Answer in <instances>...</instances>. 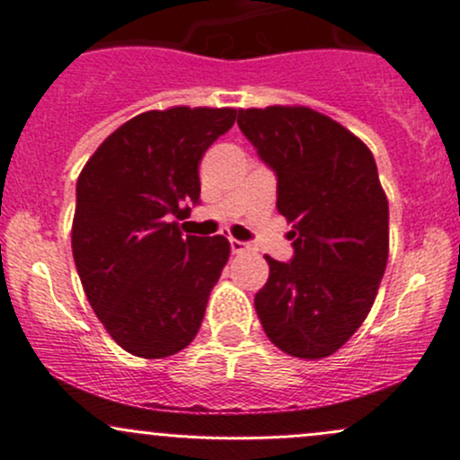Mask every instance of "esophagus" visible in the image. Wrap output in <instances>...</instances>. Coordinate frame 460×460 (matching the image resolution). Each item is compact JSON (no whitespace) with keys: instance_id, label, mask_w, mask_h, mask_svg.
Instances as JSON below:
<instances>
[{"instance_id":"esophagus-1","label":"esophagus","mask_w":460,"mask_h":460,"mask_svg":"<svg viewBox=\"0 0 460 460\" xmlns=\"http://www.w3.org/2000/svg\"><path fill=\"white\" fill-rule=\"evenodd\" d=\"M229 244H231V253H235V256H238V253L249 252V244L247 243H240V240H235V238H231Z\"/></svg>"}]
</instances>
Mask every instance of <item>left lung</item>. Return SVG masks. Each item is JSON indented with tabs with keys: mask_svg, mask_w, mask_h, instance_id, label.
Segmentation results:
<instances>
[{
	"mask_svg": "<svg viewBox=\"0 0 460 460\" xmlns=\"http://www.w3.org/2000/svg\"><path fill=\"white\" fill-rule=\"evenodd\" d=\"M238 127L278 175L294 260L269 262L256 312L296 358L336 354L372 309L389 256V204L372 151L309 106L238 109Z\"/></svg>",
	"mask_w": 460,
	"mask_h": 460,
	"instance_id": "8db88e82",
	"label": "left lung"
}]
</instances>
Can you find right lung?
Wrapping results in <instances>:
<instances>
[{
	"label": "right lung",
	"mask_w": 460,
	"mask_h": 460,
	"mask_svg": "<svg viewBox=\"0 0 460 460\" xmlns=\"http://www.w3.org/2000/svg\"><path fill=\"white\" fill-rule=\"evenodd\" d=\"M235 109L171 106L115 128L77 178L73 258L93 312L140 358H166L196 338L231 244L187 235L171 217L200 200V160Z\"/></svg>",
	"instance_id": "obj_1"
}]
</instances>
